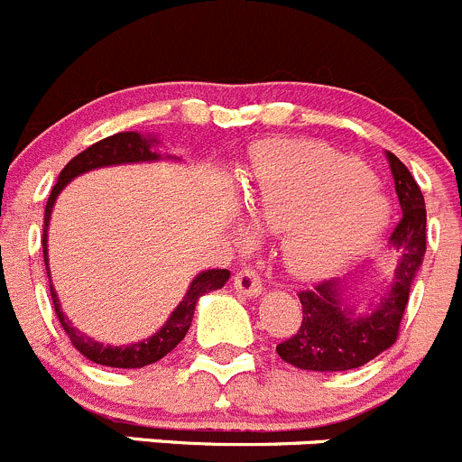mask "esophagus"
<instances>
[{
    "label": "esophagus",
    "instance_id": "esophagus-1",
    "mask_svg": "<svg viewBox=\"0 0 462 462\" xmlns=\"http://www.w3.org/2000/svg\"><path fill=\"white\" fill-rule=\"evenodd\" d=\"M233 287H236L240 294L258 296L260 291H263V281H260V276L255 273L254 267H242L240 272L233 276Z\"/></svg>",
    "mask_w": 462,
    "mask_h": 462
}]
</instances>
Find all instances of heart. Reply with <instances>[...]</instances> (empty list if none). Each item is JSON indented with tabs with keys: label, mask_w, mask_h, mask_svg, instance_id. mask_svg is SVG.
Listing matches in <instances>:
<instances>
[{
	"label": "heart",
	"mask_w": 462,
	"mask_h": 462,
	"mask_svg": "<svg viewBox=\"0 0 462 462\" xmlns=\"http://www.w3.org/2000/svg\"><path fill=\"white\" fill-rule=\"evenodd\" d=\"M246 207L258 226L285 231L282 258L305 278L326 276L362 254L391 217L362 162L296 141L267 145L258 154Z\"/></svg>",
	"instance_id": "b5f03b06"
}]
</instances>
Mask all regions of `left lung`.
Wrapping results in <instances>:
<instances>
[{"label": "left lung", "mask_w": 462, "mask_h": 462, "mask_svg": "<svg viewBox=\"0 0 462 462\" xmlns=\"http://www.w3.org/2000/svg\"><path fill=\"white\" fill-rule=\"evenodd\" d=\"M388 163L402 207V220L391 233V245L400 251L391 287L368 314H355L341 305L337 278L299 291L303 321L290 339L276 346L282 362L303 371H350L375 359L397 341L411 282L427 251V211L422 190L409 168L393 152H388Z\"/></svg>", "instance_id": "obj_1"}]
</instances>
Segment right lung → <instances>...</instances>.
Instances as JSON below:
<instances>
[{
	"label": "right lung",
	"instance_id": "obj_1",
	"mask_svg": "<svg viewBox=\"0 0 462 462\" xmlns=\"http://www.w3.org/2000/svg\"><path fill=\"white\" fill-rule=\"evenodd\" d=\"M154 139H145V136L136 134V132H118V134L107 136V139L98 141V143L89 145L87 150H82L80 154H76L65 168H62L60 177H58V184L53 186L51 195H49L47 208H44V231H42V251H44V264H47V231H49V217H51L53 204H56L58 193L69 184L71 180L87 171H94L100 166H114V163H132V162H154L159 159V154L152 150ZM49 273V272H47ZM231 273L226 269H208L202 272L193 282H190L189 291H186L184 300L177 305L175 312L171 314V319L166 321V326L157 332L154 337H150L148 341H141V344L125 346V348H112V346H103L91 341L89 337L80 335L71 328V323L67 321L65 314H62L60 303H58V296L53 291L51 278H49V290H51V300L53 308H56L58 319H60V326L65 328L67 337H69L71 346L87 357L89 362L100 364V366H112V368H143L148 364L159 362L162 357H166L172 348H177L181 339L189 332L190 321H193L195 303L202 294L213 290H220L226 281H229Z\"/></svg>",
	"mask_w": 462,
	"mask_h": 462
}]
</instances>
